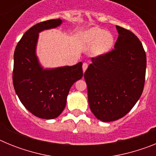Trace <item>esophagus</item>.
<instances>
[{
  "label": "esophagus",
  "instance_id": "1",
  "mask_svg": "<svg viewBox=\"0 0 156 156\" xmlns=\"http://www.w3.org/2000/svg\"><path fill=\"white\" fill-rule=\"evenodd\" d=\"M87 67H88L87 63H86V62L83 63V72L86 71L87 69Z\"/></svg>",
  "mask_w": 156,
  "mask_h": 156
}]
</instances>
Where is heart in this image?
<instances>
[{
	"instance_id": "heart-1",
	"label": "heart",
	"mask_w": 156,
	"mask_h": 156,
	"mask_svg": "<svg viewBox=\"0 0 156 156\" xmlns=\"http://www.w3.org/2000/svg\"><path fill=\"white\" fill-rule=\"evenodd\" d=\"M83 42L89 46H95L94 52L102 55L110 50L114 44V37L110 33L99 28H92L83 36Z\"/></svg>"
}]
</instances>
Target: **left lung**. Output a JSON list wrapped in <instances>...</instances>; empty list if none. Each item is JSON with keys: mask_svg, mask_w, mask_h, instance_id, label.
I'll list each match as a JSON object with an SVG mask.
<instances>
[{"mask_svg": "<svg viewBox=\"0 0 156 156\" xmlns=\"http://www.w3.org/2000/svg\"><path fill=\"white\" fill-rule=\"evenodd\" d=\"M115 49L91 58L84 73L90 108L98 119L111 122L132 109L143 92L146 54L136 35L116 26Z\"/></svg>", "mask_w": 156, "mask_h": 156, "instance_id": "obj_1", "label": "left lung"}]
</instances>
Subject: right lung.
<instances>
[{"label":"right lung","instance_id":"add662e5","mask_svg":"<svg viewBox=\"0 0 156 156\" xmlns=\"http://www.w3.org/2000/svg\"><path fill=\"white\" fill-rule=\"evenodd\" d=\"M60 19L37 23L27 30L14 53L13 85L19 100L32 114L52 119L62 112L70 88L83 76V63L44 69L36 55L40 32L56 28Z\"/></svg>","mask_w":156,"mask_h":156}]
</instances>
